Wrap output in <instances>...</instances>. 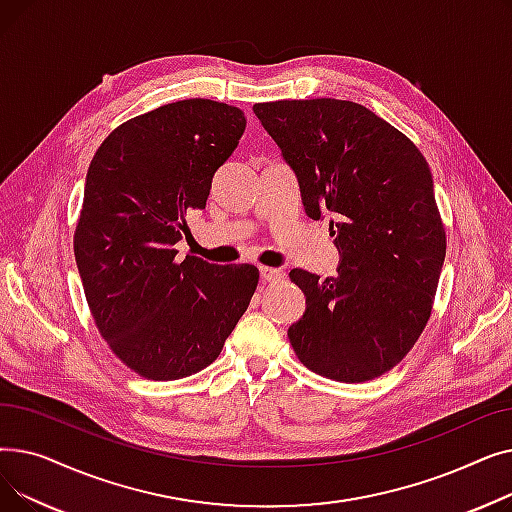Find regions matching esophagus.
I'll use <instances>...</instances> for the list:
<instances>
[{
  "instance_id": "34e87169",
  "label": "esophagus",
  "mask_w": 512,
  "mask_h": 512,
  "mask_svg": "<svg viewBox=\"0 0 512 512\" xmlns=\"http://www.w3.org/2000/svg\"><path fill=\"white\" fill-rule=\"evenodd\" d=\"M259 274H261V282L263 284H272V282H280L284 278V274L276 267H259Z\"/></svg>"
}]
</instances>
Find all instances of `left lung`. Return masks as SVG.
<instances>
[{
  "mask_svg": "<svg viewBox=\"0 0 512 512\" xmlns=\"http://www.w3.org/2000/svg\"><path fill=\"white\" fill-rule=\"evenodd\" d=\"M253 112L297 172L309 218H338V276L290 272L307 297L288 330L294 353L328 380L380 378L419 340L446 257L427 161L409 137L353 101L284 99L255 103Z\"/></svg>",
  "mask_w": 512,
  "mask_h": 512,
  "instance_id": "1",
  "label": "left lung"
}]
</instances>
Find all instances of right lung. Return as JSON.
I'll list each match as a JSON object with an SVG mask.
<instances>
[{
	"label": "right lung",
	"instance_id": "right-lung-1",
	"mask_svg": "<svg viewBox=\"0 0 512 512\" xmlns=\"http://www.w3.org/2000/svg\"><path fill=\"white\" fill-rule=\"evenodd\" d=\"M245 124L228 103L182 99L126 120L91 159L74 257L99 334L141 378L211 365L251 303L255 265L178 263L174 249Z\"/></svg>",
	"mask_w": 512,
	"mask_h": 512
}]
</instances>
